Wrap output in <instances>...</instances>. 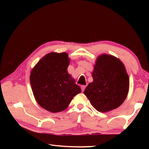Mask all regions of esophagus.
<instances>
[{"instance_id": "34e87169", "label": "esophagus", "mask_w": 149, "mask_h": 149, "mask_svg": "<svg viewBox=\"0 0 149 149\" xmlns=\"http://www.w3.org/2000/svg\"><path fill=\"white\" fill-rule=\"evenodd\" d=\"M85 87H86V86H85V85H81V88L82 91H84Z\"/></svg>"}]
</instances>
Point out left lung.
<instances>
[{"instance_id": "obj_1", "label": "left lung", "mask_w": 149, "mask_h": 149, "mask_svg": "<svg viewBox=\"0 0 149 149\" xmlns=\"http://www.w3.org/2000/svg\"><path fill=\"white\" fill-rule=\"evenodd\" d=\"M93 81L84 94L96 110L101 112L117 108L124 102L130 86L129 76L124 65L112 55L97 58L92 73Z\"/></svg>"}]
</instances>
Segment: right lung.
Returning <instances> with one entry per match:
<instances>
[{"label":"right lung","instance_id":"add662e5","mask_svg":"<svg viewBox=\"0 0 149 149\" xmlns=\"http://www.w3.org/2000/svg\"><path fill=\"white\" fill-rule=\"evenodd\" d=\"M70 64L65 52H51L42 58L30 75L33 93L42 108L50 112L65 110L74 97L81 92L68 73Z\"/></svg>","mask_w":149,"mask_h":149}]
</instances>
